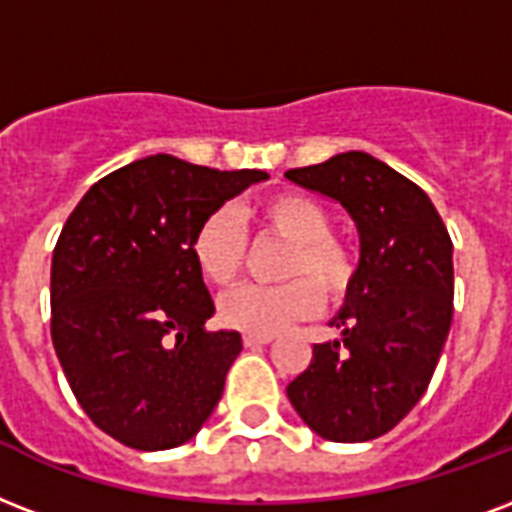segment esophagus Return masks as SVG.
I'll return each mask as SVG.
<instances>
[{
    "mask_svg": "<svg viewBox=\"0 0 512 512\" xmlns=\"http://www.w3.org/2000/svg\"><path fill=\"white\" fill-rule=\"evenodd\" d=\"M273 335H265V333H247L244 335V343L247 346H265V343H271Z\"/></svg>",
    "mask_w": 512,
    "mask_h": 512,
    "instance_id": "esophagus-1",
    "label": "esophagus"
}]
</instances>
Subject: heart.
<instances>
[{
    "instance_id": "1",
    "label": "heart",
    "mask_w": 512,
    "mask_h": 512,
    "mask_svg": "<svg viewBox=\"0 0 512 512\" xmlns=\"http://www.w3.org/2000/svg\"><path fill=\"white\" fill-rule=\"evenodd\" d=\"M260 217L273 233L292 244L282 265L290 282L276 287L244 284L222 298L220 314L230 327L247 333L273 335L319 308V292L335 298L351 279V257L343 244L330 236L333 220L319 201L300 193L271 195L260 206ZM247 249V230L233 209H217L206 217L193 236V260L206 282L228 287L239 276Z\"/></svg>"
}]
</instances>
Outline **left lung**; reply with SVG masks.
<instances>
[{"instance_id":"8db88e82","label":"left lung","mask_w":512,"mask_h":512,"mask_svg":"<svg viewBox=\"0 0 512 512\" xmlns=\"http://www.w3.org/2000/svg\"><path fill=\"white\" fill-rule=\"evenodd\" d=\"M284 177L341 204L360 233V265L330 319L341 338L314 346L287 397L319 438H381L419 403L440 360L454 317V244L429 195L368 152Z\"/></svg>"}]
</instances>
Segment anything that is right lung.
I'll list each match as a JSON object with an SVG mask.
<instances>
[{"label":"right lung","instance_id":"obj_1","mask_svg":"<svg viewBox=\"0 0 512 512\" xmlns=\"http://www.w3.org/2000/svg\"><path fill=\"white\" fill-rule=\"evenodd\" d=\"M265 179L158 152L99 179L69 214L50 265V335L77 403L117 443L182 446L220 403L241 335L204 327L214 300L193 236Z\"/></svg>","mask_w":512,"mask_h":512}]
</instances>
